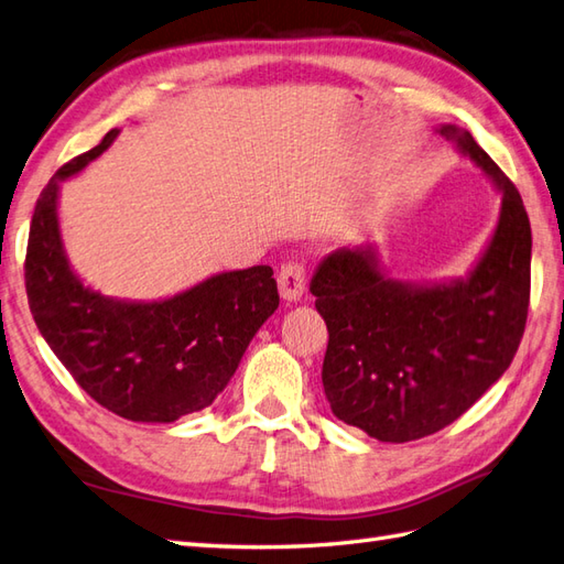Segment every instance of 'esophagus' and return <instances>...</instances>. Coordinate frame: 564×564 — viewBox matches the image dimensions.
Here are the masks:
<instances>
[{"label": "esophagus", "mask_w": 564, "mask_h": 564, "mask_svg": "<svg viewBox=\"0 0 564 564\" xmlns=\"http://www.w3.org/2000/svg\"><path fill=\"white\" fill-rule=\"evenodd\" d=\"M278 286H280V296L284 302H299L306 292V270L299 262H290L284 265L278 274Z\"/></svg>", "instance_id": "obj_1"}]
</instances>
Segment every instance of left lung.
I'll return each instance as SVG.
<instances>
[{"label":"left lung","instance_id":"obj_1","mask_svg":"<svg viewBox=\"0 0 564 564\" xmlns=\"http://www.w3.org/2000/svg\"><path fill=\"white\" fill-rule=\"evenodd\" d=\"M502 195L490 241L466 278L403 282L373 243L325 258L311 294L328 325L323 391L333 415L403 444L458 420L509 369L531 294V224L523 199L473 134L440 124Z\"/></svg>","mask_w":564,"mask_h":564}]
</instances>
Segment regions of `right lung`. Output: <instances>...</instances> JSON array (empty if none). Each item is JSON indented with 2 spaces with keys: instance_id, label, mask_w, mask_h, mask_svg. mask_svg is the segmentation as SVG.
Instances as JSON below:
<instances>
[{
  "instance_id": "1",
  "label": "right lung",
  "mask_w": 564,
  "mask_h": 564,
  "mask_svg": "<svg viewBox=\"0 0 564 564\" xmlns=\"http://www.w3.org/2000/svg\"><path fill=\"white\" fill-rule=\"evenodd\" d=\"M120 130L62 166L35 203L26 292L37 330L98 405L132 422H176L215 403L246 347L280 306L272 268L219 272L154 302L91 290L69 265L59 185L101 156Z\"/></svg>"
}]
</instances>
